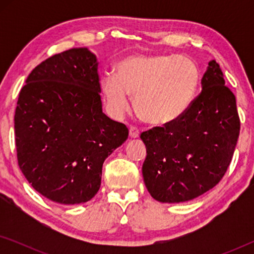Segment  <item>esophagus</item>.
I'll list each match as a JSON object with an SVG mask.
<instances>
[{
    "label": "esophagus",
    "mask_w": 254,
    "mask_h": 254,
    "mask_svg": "<svg viewBox=\"0 0 254 254\" xmlns=\"http://www.w3.org/2000/svg\"><path fill=\"white\" fill-rule=\"evenodd\" d=\"M129 136L131 138H137L138 136H140V130H138L136 127H130L129 128Z\"/></svg>",
    "instance_id": "obj_1"
}]
</instances>
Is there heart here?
Wrapping results in <instances>:
<instances>
[{
	"mask_svg": "<svg viewBox=\"0 0 254 254\" xmlns=\"http://www.w3.org/2000/svg\"><path fill=\"white\" fill-rule=\"evenodd\" d=\"M201 72L184 55H134L117 64L116 75L107 72L100 90L107 110L121 117L131 106L145 123L168 125L187 112L195 99Z\"/></svg>",
	"mask_w": 254,
	"mask_h": 254,
	"instance_id": "1",
	"label": "heart"
}]
</instances>
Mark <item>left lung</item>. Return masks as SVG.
I'll return each mask as SVG.
<instances>
[{"label": "left lung", "instance_id": "left-lung-1", "mask_svg": "<svg viewBox=\"0 0 254 254\" xmlns=\"http://www.w3.org/2000/svg\"><path fill=\"white\" fill-rule=\"evenodd\" d=\"M220 64H208L202 90L178 120L141 134L145 187L159 202L195 199L216 186L230 164L241 129L236 97Z\"/></svg>", "mask_w": 254, "mask_h": 254}]
</instances>
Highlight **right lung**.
<instances>
[{
    "label": "right lung",
    "mask_w": 254,
    "mask_h": 254,
    "mask_svg": "<svg viewBox=\"0 0 254 254\" xmlns=\"http://www.w3.org/2000/svg\"><path fill=\"white\" fill-rule=\"evenodd\" d=\"M19 92L15 136L19 169L54 202H88L98 192L104 161L128 137L103 113L98 61L86 47L38 64Z\"/></svg>",
    "instance_id": "obj_1"
}]
</instances>
